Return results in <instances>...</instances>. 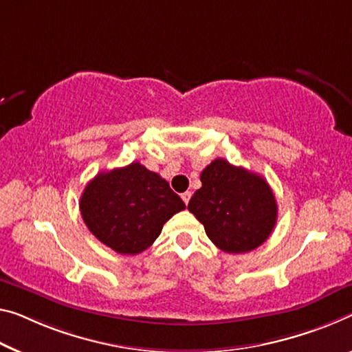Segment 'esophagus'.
<instances>
[{"label":"esophagus","instance_id":"1","mask_svg":"<svg viewBox=\"0 0 352 352\" xmlns=\"http://www.w3.org/2000/svg\"><path fill=\"white\" fill-rule=\"evenodd\" d=\"M181 197H182V199H184V203L188 204V201H190V197H192V192H184V193L181 195Z\"/></svg>","mask_w":352,"mask_h":352}]
</instances>
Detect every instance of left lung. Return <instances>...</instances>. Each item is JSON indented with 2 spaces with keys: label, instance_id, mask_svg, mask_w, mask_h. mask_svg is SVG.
<instances>
[{
  "label": "left lung",
  "instance_id": "obj_1",
  "mask_svg": "<svg viewBox=\"0 0 352 352\" xmlns=\"http://www.w3.org/2000/svg\"><path fill=\"white\" fill-rule=\"evenodd\" d=\"M199 179L203 186L187 208L215 247L226 253H245L267 239L277 223V201L261 176L215 159Z\"/></svg>",
  "mask_w": 352,
  "mask_h": 352
}]
</instances>
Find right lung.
<instances>
[{"instance_id": "1", "label": "right lung", "mask_w": 352, "mask_h": 352, "mask_svg": "<svg viewBox=\"0 0 352 352\" xmlns=\"http://www.w3.org/2000/svg\"><path fill=\"white\" fill-rule=\"evenodd\" d=\"M184 209L170 184L138 162L99 173L80 198L88 230L121 255H137L153 245L166 221Z\"/></svg>"}]
</instances>
